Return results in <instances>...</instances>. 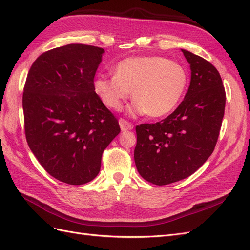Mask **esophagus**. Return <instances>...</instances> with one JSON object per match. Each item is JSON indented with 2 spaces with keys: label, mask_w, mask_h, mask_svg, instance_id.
<instances>
[{
  "label": "esophagus",
  "mask_w": 250,
  "mask_h": 250,
  "mask_svg": "<svg viewBox=\"0 0 250 250\" xmlns=\"http://www.w3.org/2000/svg\"><path fill=\"white\" fill-rule=\"evenodd\" d=\"M119 124H120V127H121V129H122V131L131 130L133 128V125L130 122H128L127 120L122 119V118L119 120Z\"/></svg>",
  "instance_id": "34e87169"
}]
</instances>
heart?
<instances>
[{"label":"heart","instance_id":"b5f03b06","mask_svg":"<svg viewBox=\"0 0 250 250\" xmlns=\"http://www.w3.org/2000/svg\"><path fill=\"white\" fill-rule=\"evenodd\" d=\"M188 84L185 67L163 56L128 57L115 66V75H98L94 90L111 109H120L130 96L131 111L153 118L167 116L183 98Z\"/></svg>","mask_w":250,"mask_h":250}]
</instances>
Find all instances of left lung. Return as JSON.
Instances as JSON below:
<instances>
[{"instance_id": "1", "label": "left lung", "mask_w": 250, "mask_h": 250, "mask_svg": "<svg viewBox=\"0 0 250 250\" xmlns=\"http://www.w3.org/2000/svg\"><path fill=\"white\" fill-rule=\"evenodd\" d=\"M181 51L191 67L184 101L161 122L135 127V166L144 179L156 186L187 178L207 162L224 116L226 96L220 74L208 60Z\"/></svg>"}]
</instances>
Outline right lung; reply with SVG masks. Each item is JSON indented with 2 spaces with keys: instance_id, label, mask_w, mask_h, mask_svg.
<instances>
[{
  "instance_id": "1",
  "label": "right lung",
  "mask_w": 250,
  "mask_h": 250,
  "mask_svg": "<svg viewBox=\"0 0 250 250\" xmlns=\"http://www.w3.org/2000/svg\"><path fill=\"white\" fill-rule=\"evenodd\" d=\"M103 53L81 43L49 50L36 58L26 79L28 145L51 176L69 185H84L98 175L103 151L121 131L94 90Z\"/></svg>"
}]
</instances>
